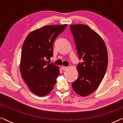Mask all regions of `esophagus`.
Returning a JSON list of instances; mask_svg holds the SVG:
<instances>
[{
    "instance_id": "34e87169",
    "label": "esophagus",
    "mask_w": 123,
    "mask_h": 123,
    "mask_svg": "<svg viewBox=\"0 0 123 123\" xmlns=\"http://www.w3.org/2000/svg\"><path fill=\"white\" fill-rule=\"evenodd\" d=\"M62 70H63V71H66L68 69V68L66 67V66H62Z\"/></svg>"
}]
</instances>
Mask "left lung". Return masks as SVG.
Listing matches in <instances>:
<instances>
[{"mask_svg": "<svg viewBox=\"0 0 123 123\" xmlns=\"http://www.w3.org/2000/svg\"><path fill=\"white\" fill-rule=\"evenodd\" d=\"M79 59L83 62L77 66L78 76L72 86L81 96L92 94L105 75L108 64L107 48L102 38L86 25H70Z\"/></svg>", "mask_w": 123, "mask_h": 123, "instance_id": "obj_1", "label": "left lung"}]
</instances>
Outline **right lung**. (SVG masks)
Listing matches in <instances>:
<instances>
[{
    "mask_svg": "<svg viewBox=\"0 0 123 123\" xmlns=\"http://www.w3.org/2000/svg\"><path fill=\"white\" fill-rule=\"evenodd\" d=\"M68 25H48L28 34L22 46L20 71L30 90L39 96L53 89L59 68L46 59L53 57L54 41Z\"/></svg>",
    "mask_w": 123,
    "mask_h": 123,
    "instance_id": "1",
    "label": "right lung"
}]
</instances>
